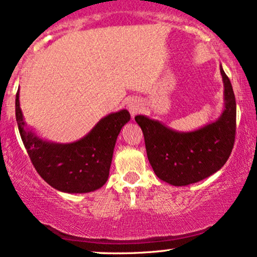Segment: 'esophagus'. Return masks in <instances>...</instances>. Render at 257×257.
<instances>
[{
    "label": "esophagus",
    "instance_id": "obj_1",
    "mask_svg": "<svg viewBox=\"0 0 257 257\" xmlns=\"http://www.w3.org/2000/svg\"><path fill=\"white\" fill-rule=\"evenodd\" d=\"M126 108H128L129 112H131V116L134 117L135 114H137L138 112L140 111V104H139L138 100L132 99V100H129L128 102H126Z\"/></svg>",
    "mask_w": 257,
    "mask_h": 257
}]
</instances>
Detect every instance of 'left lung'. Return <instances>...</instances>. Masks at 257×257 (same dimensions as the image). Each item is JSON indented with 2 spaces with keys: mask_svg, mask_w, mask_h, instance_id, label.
Returning <instances> with one entry per match:
<instances>
[{
  "mask_svg": "<svg viewBox=\"0 0 257 257\" xmlns=\"http://www.w3.org/2000/svg\"><path fill=\"white\" fill-rule=\"evenodd\" d=\"M225 87V110L215 122L194 132L180 133L139 114L135 120L145 139L156 175L173 186H186L213 175L225 166L235 139L237 106L231 81L220 67Z\"/></svg>",
  "mask_w": 257,
  "mask_h": 257,
  "instance_id": "obj_1",
  "label": "left lung"
}]
</instances>
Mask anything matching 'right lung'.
<instances>
[{"label":"right lung","instance_id":"right-lung-1","mask_svg":"<svg viewBox=\"0 0 257 257\" xmlns=\"http://www.w3.org/2000/svg\"><path fill=\"white\" fill-rule=\"evenodd\" d=\"M16 117L20 137L35 169L47 184L66 193H87L107 181L112 155L120 129L131 119L126 110L110 113L81 140L71 144L49 143L25 129L16 95Z\"/></svg>","mask_w":257,"mask_h":257}]
</instances>
